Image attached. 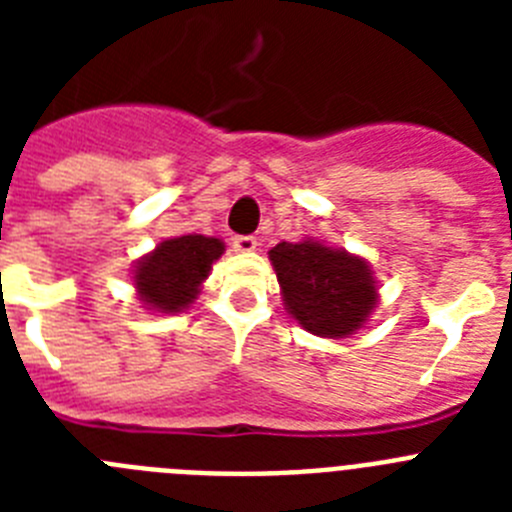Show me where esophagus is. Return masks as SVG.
Returning a JSON list of instances; mask_svg holds the SVG:
<instances>
[{
	"mask_svg": "<svg viewBox=\"0 0 512 512\" xmlns=\"http://www.w3.org/2000/svg\"><path fill=\"white\" fill-rule=\"evenodd\" d=\"M233 248L238 253L256 251V238H253V235H235V238H233Z\"/></svg>",
	"mask_w": 512,
	"mask_h": 512,
	"instance_id": "esophagus-1",
	"label": "esophagus"
}]
</instances>
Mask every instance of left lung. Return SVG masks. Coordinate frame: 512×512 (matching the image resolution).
<instances>
[{"mask_svg":"<svg viewBox=\"0 0 512 512\" xmlns=\"http://www.w3.org/2000/svg\"><path fill=\"white\" fill-rule=\"evenodd\" d=\"M284 307L312 336L343 338L369 320L377 282L359 256L320 241L277 243L269 251Z\"/></svg>","mask_w":512,"mask_h":512,"instance_id":"left-lung-1","label":"left lung"}]
</instances>
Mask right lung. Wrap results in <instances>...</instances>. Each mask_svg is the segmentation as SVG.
Wrapping results in <instances>:
<instances>
[{
  "label": "right lung",
  "mask_w": 512,
  "mask_h": 512,
  "mask_svg": "<svg viewBox=\"0 0 512 512\" xmlns=\"http://www.w3.org/2000/svg\"><path fill=\"white\" fill-rule=\"evenodd\" d=\"M225 251L220 238L179 235L158 243L156 251L135 264V289L148 310L182 312L200 295V284Z\"/></svg>",
  "instance_id": "add662e5"
}]
</instances>
